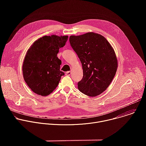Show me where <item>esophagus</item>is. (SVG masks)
I'll use <instances>...</instances> for the list:
<instances>
[{"mask_svg": "<svg viewBox=\"0 0 146 146\" xmlns=\"http://www.w3.org/2000/svg\"><path fill=\"white\" fill-rule=\"evenodd\" d=\"M66 74V76H70V75L71 74V72H70V71H68V72H67L66 73V74Z\"/></svg>", "mask_w": 146, "mask_h": 146, "instance_id": "obj_1", "label": "esophagus"}]
</instances>
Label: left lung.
<instances>
[{
	"instance_id": "left-lung-1",
	"label": "left lung",
	"mask_w": 146,
	"mask_h": 146,
	"mask_svg": "<svg viewBox=\"0 0 146 146\" xmlns=\"http://www.w3.org/2000/svg\"><path fill=\"white\" fill-rule=\"evenodd\" d=\"M69 41L83 69L78 90L90 96L100 95L109 86L117 72L118 62L113 47L105 37L94 32L70 36Z\"/></svg>"
}]
</instances>
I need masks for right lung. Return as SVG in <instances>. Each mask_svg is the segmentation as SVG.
Masks as SVG:
<instances>
[{
    "label": "right lung",
    "instance_id": "1",
    "mask_svg": "<svg viewBox=\"0 0 146 146\" xmlns=\"http://www.w3.org/2000/svg\"><path fill=\"white\" fill-rule=\"evenodd\" d=\"M68 36H44L35 41L28 50L23 65L24 80L37 95L47 96L58 86L61 76L62 61L57 57Z\"/></svg>",
    "mask_w": 146,
    "mask_h": 146
}]
</instances>
